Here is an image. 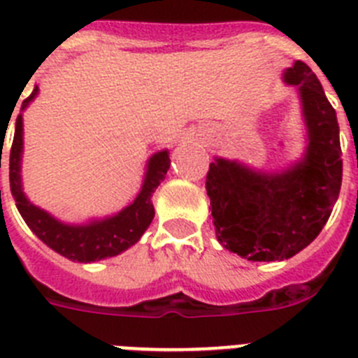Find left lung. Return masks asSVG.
<instances>
[{"instance_id": "1", "label": "left lung", "mask_w": 358, "mask_h": 358, "mask_svg": "<svg viewBox=\"0 0 358 358\" xmlns=\"http://www.w3.org/2000/svg\"><path fill=\"white\" fill-rule=\"evenodd\" d=\"M282 79L299 90L308 135L304 157L281 173L214 158L205 182L217 241L248 261H282L308 247L343 183L337 115L321 83L301 61Z\"/></svg>"}]
</instances>
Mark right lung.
Wrapping results in <instances>:
<instances>
[{"mask_svg":"<svg viewBox=\"0 0 358 358\" xmlns=\"http://www.w3.org/2000/svg\"><path fill=\"white\" fill-rule=\"evenodd\" d=\"M37 92L39 88L36 86L30 97L23 101L21 110H24L34 101ZM21 153H23V117L17 115L14 141H12L10 157H8L10 191L15 200V207L23 216L24 223L30 227V231L41 239L43 243L48 245L61 256L71 261H79V263H92V261L113 257L141 239L155 217V207L151 201L153 192L157 191L162 180L166 178L167 169L171 166L169 151L167 149L158 151L149 158L144 183L133 203L127 205L126 209L115 216L93 220L86 225H68L55 220L46 210L30 203L29 198L24 196L23 185H21Z\"/></svg>","mask_w":358,"mask_h":358,"instance_id":"right-lung-1","label":"right lung"}]
</instances>
